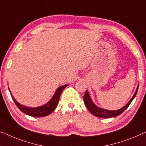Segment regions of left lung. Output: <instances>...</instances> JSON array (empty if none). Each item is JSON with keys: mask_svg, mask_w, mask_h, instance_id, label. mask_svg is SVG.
Masks as SVG:
<instances>
[{"mask_svg": "<svg viewBox=\"0 0 146 146\" xmlns=\"http://www.w3.org/2000/svg\"><path fill=\"white\" fill-rule=\"evenodd\" d=\"M138 87L139 85L137 87V89L136 90L135 93L131 100L128 102V104L126 105L125 106H124L123 108H122L121 109L119 110H116V111H110V110H104V109H102L100 108H98L97 106H96L93 102H92L90 99V96H89V94L88 92V91H86L85 94L84 95V104H85L86 108L88 109L89 111H90L92 115H94V116L98 117H100V118H111V117H114L116 116H118V115H121L122 113L124 112L125 111V110H127V108L130 106V103H131L132 101L133 100V99L135 98L136 96L137 92H138Z\"/></svg>", "mask_w": 146, "mask_h": 146, "instance_id": "8db88e82", "label": "left lung"}]
</instances>
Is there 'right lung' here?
Here are the masks:
<instances>
[{
    "label": "right lung",
    "instance_id": "right-lung-1",
    "mask_svg": "<svg viewBox=\"0 0 146 146\" xmlns=\"http://www.w3.org/2000/svg\"><path fill=\"white\" fill-rule=\"evenodd\" d=\"M67 86V84H66V85L59 87V88L57 89V90H56L55 94L53 96L52 98L50 100V102H48L46 104H45L44 106L34 108H27L19 104L18 102H16V100L14 99V98L12 96V94H11V93L10 94L11 96H12L13 100H14V103L16 104V105L17 106V107L23 113L28 115L31 117H42L46 116V115H48L49 114H50L52 112L54 111V110H55L56 107H57L58 102H59L60 95L62 94V91L64 90V89L66 88Z\"/></svg>",
    "mask_w": 146,
    "mask_h": 146
}]
</instances>
